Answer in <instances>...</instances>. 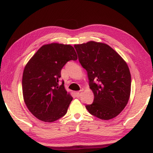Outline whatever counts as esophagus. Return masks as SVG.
I'll return each instance as SVG.
<instances>
[{
	"mask_svg": "<svg viewBox=\"0 0 153 153\" xmlns=\"http://www.w3.org/2000/svg\"><path fill=\"white\" fill-rule=\"evenodd\" d=\"M82 91L81 90V91H78V92H75V94H76V97H77V98H79V97H81V95H82Z\"/></svg>",
	"mask_w": 153,
	"mask_h": 153,
	"instance_id": "1",
	"label": "esophagus"
}]
</instances>
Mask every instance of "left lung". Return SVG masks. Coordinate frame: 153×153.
Masks as SVG:
<instances>
[{
	"instance_id": "obj_1",
	"label": "left lung",
	"mask_w": 153,
	"mask_h": 153,
	"mask_svg": "<svg viewBox=\"0 0 153 153\" xmlns=\"http://www.w3.org/2000/svg\"><path fill=\"white\" fill-rule=\"evenodd\" d=\"M78 60L86 69L94 95L86 105L91 115L104 120L118 115L128 102L131 91L129 67L120 55L104 43L90 41L74 46Z\"/></svg>"
}]
</instances>
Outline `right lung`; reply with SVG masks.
Here are the masks:
<instances>
[{
	"mask_svg": "<svg viewBox=\"0 0 153 153\" xmlns=\"http://www.w3.org/2000/svg\"><path fill=\"white\" fill-rule=\"evenodd\" d=\"M77 59L71 45L52 43L38 49L25 67L22 78L24 99L36 118L53 122L65 115L72 99L59 84L61 71L67 62Z\"/></svg>",
	"mask_w": 153,
	"mask_h": 153,
	"instance_id": "add662e5",
	"label": "right lung"
}]
</instances>
